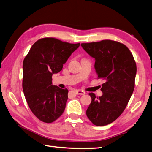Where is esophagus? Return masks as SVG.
Segmentation results:
<instances>
[{
	"label": "esophagus",
	"instance_id": "1",
	"mask_svg": "<svg viewBox=\"0 0 152 152\" xmlns=\"http://www.w3.org/2000/svg\"><path fill=\"white\" fill-rule=\"evenodd\" d=\"M76 94L78 95H84V94H85V92L82 90H76Z\"/></svg>",
	"mask_w": 152,
	"mask_h": 152
}]
</instances>
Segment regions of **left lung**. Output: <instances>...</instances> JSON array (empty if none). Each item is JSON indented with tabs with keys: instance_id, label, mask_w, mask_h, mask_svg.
Masks as SVG:
<instances>
[{
	"instance_id": "8db88e82",
	"label": "left lung",
	"mask_w": 152,
	"mask_h": 152,
	"mask_svg": "<svg viewBox=\"0 0 152 152\" xmlns=\"http://www.w3.org/2000/svg\"><path fill=\"white\" fill-rule=\"evenodd\" d=\"M84 50L95 58L98 78L103 95L96 97L89 93L92 102L86 110L88 119L94 125L106 126L115 121L128 105L135 87L136 64L126 45L111 40L82 43Z\"/></svg>"
}]
</instances>
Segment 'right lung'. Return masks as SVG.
Wrapping results in <instances>:
<instances>
[{
	"mask_svg": "<svg viewBox=\"0 0 152 152\" xmlns=\"http://www.w3.org/2000/svg\"><path fill=\"white\" fill-rule=\"evenodd\" d=\"M80 45L43 38L32 46L24 58V94L30 110L43 122H54L64 111L68 90L52 84V76L62 70L63 64Z\"/></svg>",
	"mask_w": 152,
	"mask_h": 152,
	"instance_id": "1",
	"label": "right lung"
}]
</instances>
